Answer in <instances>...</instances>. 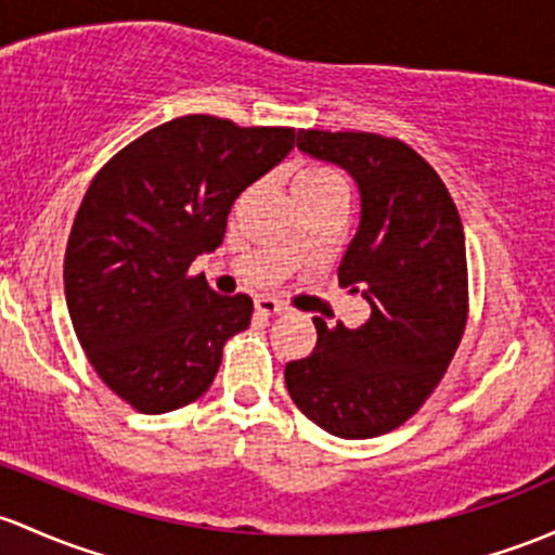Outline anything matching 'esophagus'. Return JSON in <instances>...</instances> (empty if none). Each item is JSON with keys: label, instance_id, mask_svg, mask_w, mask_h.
<instances>
[{"label": "esophagus", "instance_id": "34e87169", "mask_svg": "<svg viewBox=\"0 0 555 555\" xmlns=\"http://www.w3.org/2000/svg\"><path fill=\"white\" fill-rule=\"evenodd\" d=\"M255 308H258L260 313H266V317H279V313L287 311V306H284L282 300H276V297L271 295H262L255 300Z\"/></svg>", "mask_w": 555, "mask_h": 555}]
</instances>
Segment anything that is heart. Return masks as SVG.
Instances as JSON below:
<instances>
[{"instance_id": "1", "label": "heart", "mask_w": 555, "mask_h": 555, "mask_svg": "<svg viewBox=\"0 0 555 555\" xmlns=\"http://www.w3.org/2000/svg\"><path fill=\"white\" fill-rule=\"evenodd\" d=\"M335 180L340 178L322 165H302L297 167L293 175V191H311V189H319V185L335 183Z\"/></svg>"}]
</instances>
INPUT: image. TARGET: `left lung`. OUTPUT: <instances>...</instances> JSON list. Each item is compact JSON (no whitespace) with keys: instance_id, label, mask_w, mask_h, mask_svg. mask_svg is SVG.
<instances>
[{"instance_id":"8db88e82","label":"left lung","mask_w":555,"mask_h":555,"mask_svg":"<svg viewBox=\"0 0 555 555\" xmlns=\"http://www.w3.org/2000/svg\"><path fill=\"white\" fill-rule=\"evenodd\" d=\"M297 149L351 172L361 223L337 276L370 300L364 324H317V348L284 370L311 423L372 439L410 420L444 377L468 322V260L457 207L434 167L375 132L300 130Z\"/></svg>"}]
</instances>
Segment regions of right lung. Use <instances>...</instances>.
I'll use <instances>...</instances> for the list:
<instances>
[{"instance_id":"add662e5","label":"right lung","mask_w":555,"mask_h":555,"mask_svg":"<svg viewBox=\"0 0 555 555\" xmlns=\"http://www.w3.org/2000/svg\"><path fill=\"white\" fill-rule=\"evenodd\" d=\"M293 127L180 116L98 170L68 236L66 306L92 370L143 415L196 401L253 297L218 295L196 255L225 236L233 202L293 151Z\"/></svg>"}]
</instances>
